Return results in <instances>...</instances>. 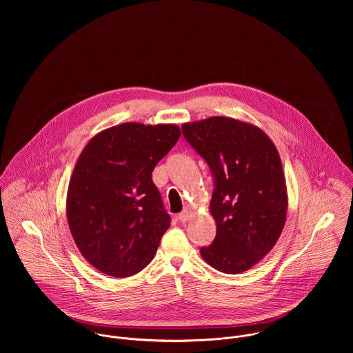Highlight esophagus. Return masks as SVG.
Returning a JSON list of instances; mask_svg holds the SVG:
<instances>
[{"label":"esophagus","mask_w":353,"mask_h":353,"mask_svg":"<svg viewBox=\"0 0 353 353\" xmlns=\"http://www.w3.org/2000/svg\"><path fill=\"white\" fill-rule=\"evenodd\" d=\"M190 217H192V212H190L189 208H185V209L179 213V216H178V219H179L181 221H183V223L188 221Z\"/></svg>","instance_id":"1"}]
</instances>
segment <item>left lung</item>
<instances>
[{
	"label": "left lung",
	"instance_id": "8db88e82",
	"mask_svg": "<svg viewBox=\"0 0 353 353\" xmlns=\"http://www.w3.org/2000/svg\"><path fill=\"white\" fill-rule=\"evenodd\" d=\"M182 132L214 176L216 238L201 256L219 272L243 273L274 248L287 220L280 154L262 129L230 117L186 122Z\"/></svg>",
	"mask_w": 353,
	"mask_h": 353
}]
</instances>
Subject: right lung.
Returning <instances> with one entry per match:
<instances>
[{
  "instance_id": "add662e5",
  "label": "right lung",
  "mask_w": 353,
  "mask_h": 353,
  "mask_svg": "<svg viewBox=\"0 0 353 353\" xmlns=\"http://www.w3.org/2000/svg\"><path fill=\"white\" fill-rule=\"evenodd\" d=\"M179 137L174 123L125 122L95 134L80 153L66 217L77 249L101 273L129 277L154 256L170 216L152 171Z\"/></svg>"
}]
</instances>
